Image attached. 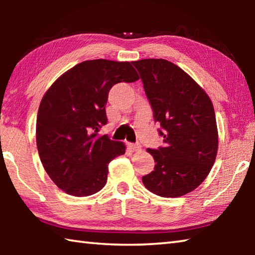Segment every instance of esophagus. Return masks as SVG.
<instances>
[{
  "label": "esophagus",
  "mask_w": 255,
  "mask_h": 255,
  "mask_svg": "<svg viewBox=\"0 0 255 255\" xmlns=\"http://www.w3.org/2000/svg\"><path fill=\"white\" fill-rule=\"evenodd\" d=\"M129 148L132 149V150H139L140 149V145L139 144H132V143H129L128 144Z\"/></svg>",
  "instance_id": "1"
}]
</instances>
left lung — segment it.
Wrapping results in <instances>:
<instances>
[{"label": "left lung", "mask_w": 255, "mask_h": 255, "mask_svg": "<svg viewBox=\"0 0 255 255\" xmlns=\"http://www.w3.org/2000/svg\"><path fill=\"white\" fill-rule=\"evenodd\" d=\"M158 123L163 147L148 148L154 171L141 180L155 195L181 197L202 183L214 165L218 132L213 103L206 92L175 64L165 59L132 62Z\"/></svg>", "instance_id": "left-lung-1"}]
</instances>
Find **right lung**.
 <instances>
[{"mask_svg": "<svg viewBox=\"0 0 255 255\" xmlns=\"http://www.w3.org/2000/svg\"><path fill=\"white\" fill-rule=\"evenodd\" d=\"M138 79L128 62L85 60L64 73L42 98L36 127L38 153L49 178L68 195L100 191L109 163L125 154L123 143L98 136V131L108 123L110 89Z\"/></svg>", "mask_w": 255, "mask_h": 255, "instance_id": "obj_1", "label": "right lung"}]
</instances>
